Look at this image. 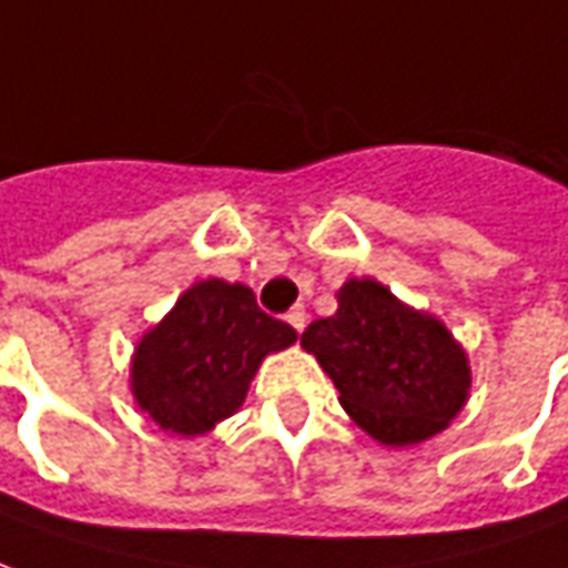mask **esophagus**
Masks as SVG:
<instances>
[{"label":"esophagus","instance_id":"esophagus-1","mask_svg":"<svg viewBox=\"0 0 568 568\" xmlns=\"http://www.w3.org/2000/svg\"><path fill=\"white\" fill-rule=\"evenodd\" d=\"M285 323L295 328L297 335L304 332V325H307V313H304V307H292V311L285 313Z\"/></svg>","mask_w":568,"mask_h":568}]
</instances>
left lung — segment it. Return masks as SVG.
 <instances>
[{"mask_svg":"<svg viewBox=\"0 0 568 568\" xmlns=\"http://www.w3.org/2000/svg\"><path fill=\"white\" fill-rule=\"evenodd\" d=\"M338 311L307 325L301 347L338 387V403L390 449L443 434L470 396V359L443 320L372 276L338 288Z\"/></svg>","mask_w":568,"mask_h":568,"instance_id":"obj_1","label":"left lung"}]
</instances>
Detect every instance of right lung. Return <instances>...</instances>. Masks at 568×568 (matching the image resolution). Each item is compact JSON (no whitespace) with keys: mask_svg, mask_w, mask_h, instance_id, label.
Wrapping results in <instances>:
<instances>
[{"mask_svg":"<svg viewBox=\"0 0 568 568\" xmlns=\"http://www.w3.org/2000/svg\"><path fill=\"white\" fill-rule=\"evenodd\" d=\"M295 341V328L261 311L248 285L200 280L141 335L129 387L165 434L202 436L240 412L261 363Z\"/></svg>","mask_w":568,"mask_h":568,"instance_id":"1","label":"right lung"}]
</instances>
